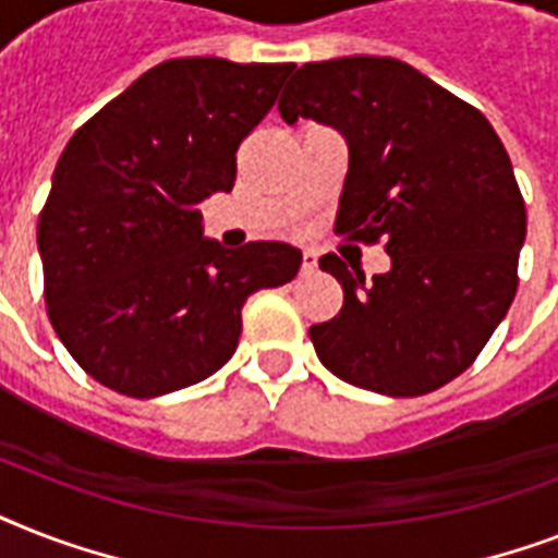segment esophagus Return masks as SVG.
<instances>
[{"mask_svg":"<svg viewBox=\"0 0 558 558\" xmlns=\"http://www.w3.org/2000/svg\"><path fill=\"white\" fill-rule=\"evenodd\" d=\"M318 269V260H315L313 252H304V263H301V275H315Z\"/></svg>","mask_w":558,"mask_h":558,"instance_id":"obj_1","label":"esophagus"}]
</instances>
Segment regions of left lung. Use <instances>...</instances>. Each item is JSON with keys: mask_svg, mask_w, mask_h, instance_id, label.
<instances>
[{"mask_svg": "<svg viewBox=\"0 0 558 558\" xmlns=\"http://www.w3.org/2000/svg\"><path fill=\"white\" fill-rule=\"evenodd\" d=\"M278 109L287 124L313 118L344 135L336 228L390 254L373 280L339 254L322 257L344 289L341 313L310 327L322 365L388 397L442 388L475 362L519 289L527 210L501 138L393 57L301 65Z\"/></svg>", "mask_w": 558, "mask_h": 558, "instance_id": "obj_1", "label": "left lung"}]
</instances>
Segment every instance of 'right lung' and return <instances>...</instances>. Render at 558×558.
Wrapping results in <instances>:
<instances>
[{"instance_id":"1","label":"right lung","mask_w":558,"mask_h":558,"mask_svg":"<svg viewBox=\"0 0 558 558\" xmlns=\"http://www.w3.org/2000/svg\"><path fill=\"white\" fill-rule=\"evenodd\" d=\"M292 69L168 60L65 144L37 245L51 327L95 381L153 399L208 379L234 356L248 295L298 275V248L228 252L199 214L234 187L236 147Z\"/></svg>"}]
</instances>
